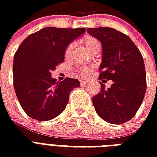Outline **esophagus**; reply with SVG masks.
Returning a JSON list of instances; mask_svg holds the SVG:
<instances>
[{
	"instance_id": "1",
	"label": "esophagus",
	"mask_w": 157,
	"mask_h": 157,
	"mask_svg": "<svg viewBox=\"0 0 157 157\" xmlns=\"http://www.w3.org/2000/svg\"><path fill=\"white\" fill-rule=\"evenodd\" d=\"M81 85H87L88 84V81H84V80H81Z\"/></svg>"
}]
</instances>
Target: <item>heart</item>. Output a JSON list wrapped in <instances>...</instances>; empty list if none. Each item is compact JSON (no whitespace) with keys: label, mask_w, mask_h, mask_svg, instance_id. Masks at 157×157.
Returning a JSON list of instances; mask_svg holds the SVG:
<instances>
[{"label":"heart","mask_w":157,"mask_h":157,"mask_svg":"<svg viewBox=\"0 0 157 157\" xmlns=\"http://www.w3.org/2000/svg\"><path fill=\"white\" fill-rule=\"evenodd\" d=\"M85 45L91 53L94 52L98 49H100V42L98 41V39H96L95 37H93V36H86V38L85 39ZM72 49H73V44L71 43L67 46L66 50H65V52H64L65 57L67 58V57L70 56ZM76 71L81 76H86L90 71V68L86 67H79L76 68Z\"/></svg>","instance_id":"heart-1"}]
</instances>
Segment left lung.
Returning <instances> with one entry per match:
<instances>
[{
  "mask_svg": "<svg viewBox=\"0 0 157 157\" xmlns=\"http://www.w3.org/2000/svg\"><path fill=\"white\" fill-rule=\"evenodd\" d=\"M87 31L103 45L98 78L113 81L107 90L100 82V92L93 97L94 107L106 121L124 124L135 116L146 93L143 56L128 36L114 28H88Z\"/></svg>",
  "mask_w": 157,
  "mask_h": 157,
  "instance_id": "left-lung-1",
  "label": "left lung"
}]
</instances>
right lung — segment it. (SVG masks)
<instances>
[{
  "mask_svg": "<svg viewBox=\"0 0 157 157\" xmlns=\"http://www.w3.org/2000/svg\"><path fill=\"white\" fill-rule=\"evenodd\" d=\"M85 31L44 28L21 43L13 56V88L28 117L45 121L63 112L69 94L80 81L67 77L59 82L51 77V71L64 62L67 46Z\"/></svg>",
  "mask_w": 157,
  "mask_h": 157,
  "instance_id": "right-lung-1",
  "label": "right lung"
}]
</instances>
